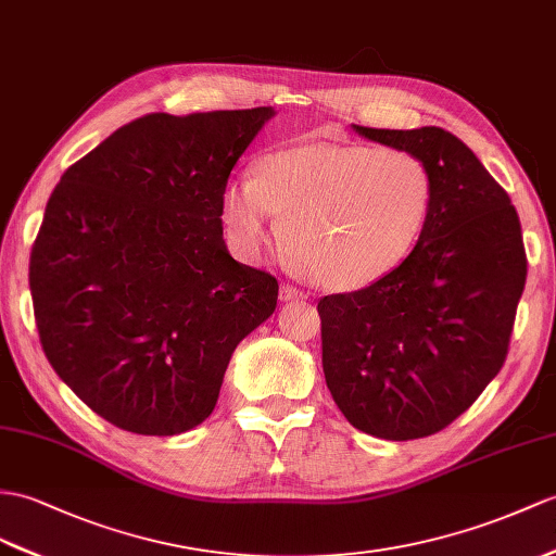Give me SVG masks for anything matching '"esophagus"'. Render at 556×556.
<instances>
[{
    "mask_svg": "<svg viewBox=\"0 0 556 556\" xmlns=\"http://www.w3.org/2000/svg\"><path fill=\"white\" fill-rule=\"evenodd\" d=\"M294 300H306V294L302 290H296V288L286 286V282H282V286H280V302H294Z\"/></svg>",
    "mask_w": 556,
    "mask_h": 556,
    "instance_id": "34e87169",
    "label": "esophagus"
}]
</instances>
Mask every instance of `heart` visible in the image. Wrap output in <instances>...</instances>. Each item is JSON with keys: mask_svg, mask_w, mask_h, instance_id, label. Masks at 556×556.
Instances as JSON below:
<instances>
[{"mask_svg": "<svg viewBox=\"0 0 556 556\" xmlns=\"http://www.w3.org/2000/svg\"><path fill=\"white\" fill-rule=\"evenodd\" d=\"M434 181L413 153L358 143H304L268 153L256 179L222 195V219L248 260L282 240L292 264L334 292L370 288L415 248ZM283 222L278 229L273 214Z\"/></svg>", "mask_w": 556, "mask_h": 556, "instance_id": "b5f03b06", "label": "heart"}]
</instances>
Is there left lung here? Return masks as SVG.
Segmentation results:
<instances>
[{
	"mask_svg": "<svg viewBox=\"0 0 556 556\" xmlns=\"http://www.w3.org/2000/svg\"><path fill=\"white\" fill-rule=\"evenodd\" d=\"M351 127L422 160L434 200L389 276L318 302L325 382L365 434L422 439L463 415L503 368L526 286L521 224L505 188L451 131Z\"/></svg>",
	"mask_w": 556,
	"mask_h": 556,
	"instance_id": "left-lung-1",
	"label": "left lung"
}]
</instances>
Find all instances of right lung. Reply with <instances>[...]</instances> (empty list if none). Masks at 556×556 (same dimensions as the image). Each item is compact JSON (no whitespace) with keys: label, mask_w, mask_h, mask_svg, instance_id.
I'll list each match as a JSON object with an SVG mask.
<instances>
[{"label":"right lung","mask_w":556,"mask_h":556,"mask_svg":"<svg viewBox=\"0 0 556 556\" xmlns=\"http://www.w3.org/2000/svg\"><path fill=\"white\" fill-rule=\"evenodd\" d=\"M270 105L119 127L65 169L30 254L39 340L108 422L176 437L212 415L236 346L274 314L278 280L238 264L222 195Z\"/></svg>","instance_id":"1"}]
</instances>
